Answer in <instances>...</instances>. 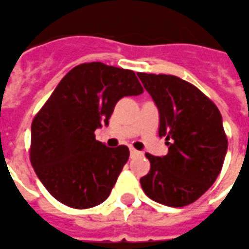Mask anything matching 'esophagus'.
<instances>
[{"instance_id":"1","label":"esophagus","mask_w":249,"mask_h":249,"mask_svg":"<svg viewBox=\"0 0 249 249\" xmlns=\"http://www.w3.org/2000/svg\"><path fill=\"white\" fill-rule=\"evenodd\" d=\"M137 155H140V151H137L136 149H130V157H137Z\"/></svg>"}]
</instances>
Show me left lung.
Wrapping results in <instances>:
<instances>
[{"label":"left lung","instance_id":"obj_1","mask_svg":"<svg viewBox=\"0 0 249 249\" xmlns=\"http://www.w3.org/2000/svg\"><path fill=\"white\" fill-rule=\"evenodd\" d=\"M159 111V137L168 153L146 154L149 174L140 183L146 196L181 208L213 185L227 153V137L217 106L192 83L167 74L138 73Z\"/></svg>","mask_w":249,"mask_h":249}]
</instances>
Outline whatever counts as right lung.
Masks as SVG:
<instances>
[{"label":"right lung","mask_w":249,"mask_h":249,"mask_svg":"<svg viewBox=\"0 0 249 249\" xmlns=\"http://www.w3.org/2000/svg\"><path fill=\"white\" fill-rule=\"evenodd\" d=\"M143 92L133 70L89 62L57 85L31 125L30 159L61 204L89 209L107 200L129 158L125 145L107 147L94 132L108 125L121 98Z\"/></svg>","instance_id":"right-lung-1"}]
</instances>
